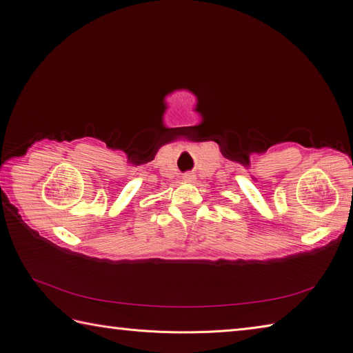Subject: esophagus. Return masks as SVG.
<instances>
[{"instance_id": "1", "label": "esophagus", "mask_w": 353, "mask_h": 353, "mask_svg": "<svg viewBox=\"0 0 353 353\" xmlns=\"http://www.w3.org/2000/svg\"><path fill=\"white\" fill-rule=\"evenodd\" d=\"M183 178H184V181H188V183H191V181L196 179V175H194L193 172H185V174L183 175Z\"/></svg>"}]
</instances>
